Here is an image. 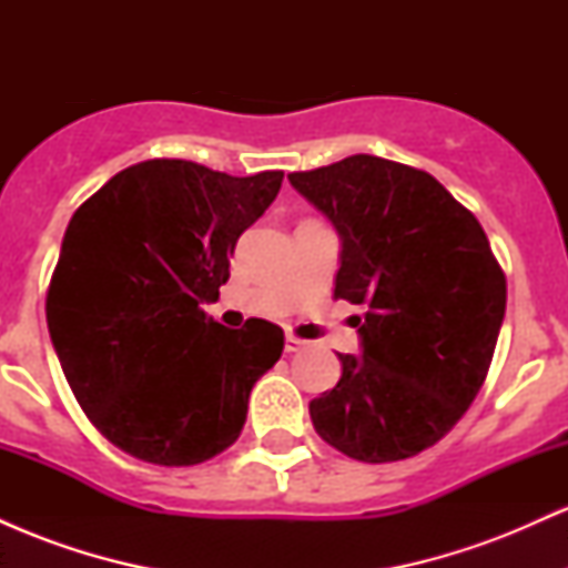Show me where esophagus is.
<instances>
[{
  "label": "esophagus",
  "mask_w": 568,
  "mask_h": 568,
  "mask_svg": "<svg viewBox=\"0 0 568 568\" xmlns=\"http://www.w3.org/2000/svg\"><path fill=\"white\" fill-rule=\"evenodd\" d=\"M306 344L310 342H304V338H298L296 334H285V352H298L304 349Z\"/></svg>",
  "instance_id": "obj_1"
}]
</instances>
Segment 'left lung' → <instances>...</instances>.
I'll use <instances>...</instances> for the list:
<instances>
[{"instance_id": "left-lung-1", "label": "left lung", "mask_w": 568, "mask_h": 568, "mask_svg": "<svg viewBox=\"0 0 568 568\" xmlns=\"http://www.w3.org/2000/svg\"><path fill=\"white\" fill-rule=\"evenodd\" d=\"M288 181L342 237L334 296L366 310L363 355H338L312 425L368 465L416 456L452 433L491 366L507 280L484 226L429 173L374 154Z\"/></svg>"}]
</instances>
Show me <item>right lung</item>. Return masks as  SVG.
<instances>
[{"mask_svg":"<svg viewBox=\"0 0 568 568\" xmlns=\"http://www.w3.org/2000/svg\"><path fill=\"white\" fill-rule=\"evenodd\" d=\"M283 184L189 160H146L71 216L50 277L48 328L88 419L116 448L192 467L240 438L253 384L280 361L283 328L207 317L230 256Z\"/></svg>","mask_w":568,"mask_h":568,"instance_id":"1","label":"right lung"}]
</instances>
